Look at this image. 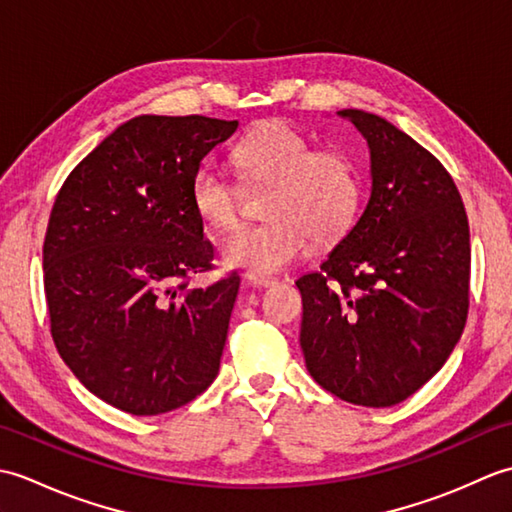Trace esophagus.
Returning a JSON list of instances; mask_svg holds the SVG:
<instances>
[{
	"mask_svg": "<svg viewBox=\"0 0 512 512\" xmlns=\"http://www.w3.org/2000/svg\"><path fill=\"white\" fill-rule=\"evenodd\" d=\"M244 281L248 286L253 288H268V286H275L277 281L273 277H266V275H259V273H246Z\"/></svg>",
	"mask_w": 512,
	"mask_h": 512,
	"instance_id": "obj_1",
	"label": "esophagus"
}]
</instances>
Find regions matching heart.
Returning <instances> with one entry per match:
<instances>
[{"label":"heart","mask_w":512,"mask_h":512,"mask_svg":"<svg viewBox=\"0 0 512 512\" xmlns=\"http://www.w3.org/2000/svg\"><path fill=\"white\" fill-rule=\"evenodd\" d=\"M233 158L248 184L273 191L264 206L270 220L239 228L224 242L228 264L277 273L308 253L310 239L336 242L356 222L363 178L345 151L317 149L299 129L270 121L239 140ZM189 198L195 215L215 231H231L244 215V189L211 160L193 171Z\"/></svg>","instance_id":"obj_1"}]
</instances>
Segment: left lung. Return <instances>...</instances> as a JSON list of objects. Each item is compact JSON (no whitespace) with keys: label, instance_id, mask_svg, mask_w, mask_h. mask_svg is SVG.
<instances>
[{"label":"left lung","instance_id":"obj_1","mask_svg":"<svg viewBox=\"0 0 512 512\" xmlns=\"http://www.w3.org/2000/svg\"><path fill=\"white\" fill-rule=\"evenodd\" d=\"M369 145L372 195L319 273L297 279L301 350L330 394L391 407L447 363L469 314L464 202L431 151L361 110H343Z\"/></svg>","mask_w":512,"mask_h":512}]
</instances>
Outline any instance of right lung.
Instances as JSON below:
<instances>
[{"mask_svg": "<svg viewBox=\"0 0 512 512\" xmlns=\"http://www.w3.org/2000/svg\"><path fill=\"white\" fill-rule=\"evenodd\" d=\"M237 121L136 116L90 151L57 193L43 239L50 334L72 374L107 405L158 416L209 387L239 290L213 264L189 184Z\"/></svg>", "mask_w": 512, "mask_h": 512, "instance_id": "right-lung-1", "label": "right lung"}]
</instances>
